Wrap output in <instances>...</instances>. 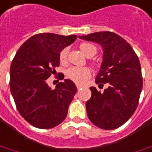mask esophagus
<instances>
[{"label": "esophagus", "instance_id": "1", "mask_svg": "<svg viewBox=\"0 0 152 152\" xmlns=\"http://www.w3.org/2000/svg\"><path fill=\"white\" fill-rule=\"evenodd\" d=\"M82 87H83L82 86H80V85H79V84H76V88H77V89H78V90L81 89Z\"/></svg>", "mask_w": 152, "mask_h": 152}]
</instances>
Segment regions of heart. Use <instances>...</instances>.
I'll return each mask as SVG.
<instances>
[{
	"label": "heart",
	"mask_w": 152,
	"mask_h": 152,
	"mask_svg": "<svg viewBox=\"0 0 152 152\" xmlns=\"http://www.w3.org/2000/svg\"><path fill=\"white\" fill-rule=\"evenodd\" d=\"M80 48L82 50V52L88 57H91L96 53V47L91 43H82L80 44ZM68 53H69L68 47H65L61 50L59 54V60L62 65L67 63ZM91 72L88 67L72 66L69 68L66 72L67 78L78 84L85 83L91 77Z\"/></svg>",
	"instance_id": "obj_1"
}]
</instances>
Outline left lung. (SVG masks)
I'll use <instances>...</instances> for the list:
<instances>
[{
	"mask_svg": "<svg viewBox=\"0 0 152 152\" xmlns=\"http://www.w3.org/2000/svg\"><path fill=\"white\" fill-rule=\"evenodd\" d=\"M80 38L102 46L103 61L96 83L108 85L103 92L90 88L91 97L86 104L88 118L101 129H116L131 118L139 104L143 86L140 61L132 46L114 32L100 31Z\"/></svg>",
	"mask_w": 152,
	"mask_h": 152,
	"instance_id": "8db88e82",
	"label": "left lung"
}]
</instances>
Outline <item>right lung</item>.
<instances>
[{
	"mask_svg": "<svg viewBox=\"0 0 152 152\" xmlns=\"http://www.w3.org/2000/svg\"><path fill=\"white\" fill-rule=\"evenodd\" d=\"M76 35L39 33L30 37L17 50L10 70V90L17 111L27 122L40 129H50L66 119L68 107L77 91L66 79L52 90L47 79L60 65L61 50L76 41ZM56 78L64 79L58 73Z\"/></svg>",
	"mask_w": 152,
	"mask_h": 152,
	"instance_id": "right-lung-1",
	"label": "right lung"
}]
</instances>
